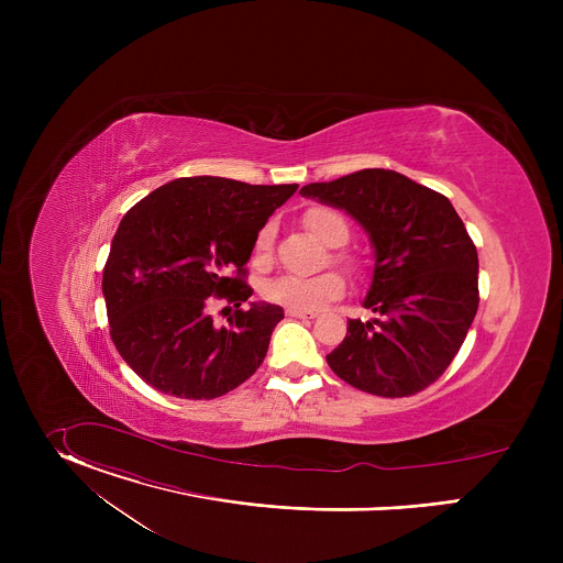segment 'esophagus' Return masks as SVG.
Masks as SVG:
<instances>
[{
  "label": "esophagus",
  "instance_id": "obj_1",
  "mask_svg": "<svg viewBox=\"0 0 563 563\" xmlns=\"http://www.w3.org/2000/svg\"><path fill=\"white\" fill-rule=\"evenodd\" d=\"M287 316H291V318H316L313 311H300V309H287Z\"/></svg>",
  "mask_w": 563,
  "mask_h": 563
}]
</instances>
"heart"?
Segmentation results:
<instances>
[{
  "mask_svg": "<svg viewBox=\"0 0 563 563\" xmlns=\"http://www.w3.org/2000/svg\"><path fill=\"white\" fill-rule=\"evenodd\" d=\"M307 229L323 240L330 247H341L350 240V222L343 213L330 207H311L305 213ZM274 240H276V224L267 222L258 235L254 254L258 261H267L274 252ZM334 263L341 265L352 276L358 274V263L347 254H334ZM345 294V278L339 272H323L316 276H278L265 285L267 300L283 305L287 309H300V311H316L330 305L332 300L341 298Z\"/></svg>",
  "mask_w": 563,
  "mask_h": 563,
  "instance_id": "1",
  "label": "heart"
}]
</instances>
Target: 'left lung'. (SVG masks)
Returning a JSON list of instances; mask_svg holds the SVG:
<instances>
[{
	"label": "left lung",
	"instance_id": "1",
	"mask_svg": "<svg viewBox=\"0 0 563 563\" xmlns=\"http://www.w3.org/2000/svg\"><path fill=\"white\" fill-rule=\"evenodd\" d=\"M352 213L374 243L365 307L328 354L336 376L367 394L400 398L432 385L454 361L478 307V256L452 202L389 169H363L300 189Z\"/></svg>",
	"mask_w": 563,
	"mask_h": 563
}]
</instances>
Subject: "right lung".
Returning <instances> with one entry per match:
<instances>
[{
	"label": "right lung",
	"mask_w": 563,
	"mask_h": 563,
	"mask_svg": "<svg viewBox=\"0 0 563 563\" xmlns=\"http://www.w3.org/2000/svg\"><path fill=\"white\" fill-rule=\"evenodd\" d=\"M296 189L178 178L126 211L104 265L102 294L113 345L144 383L178 398L209 400L261 367L283 307H243L254 294L245 265L258 231ZM216 301L234 305L227 329L212 323Z\"/></svg>",
	"instance_id": "right-lung-1"
}]
</instances>
